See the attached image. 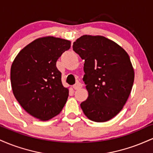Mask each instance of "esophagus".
<instances>
[{
	"label": "esophagus",
	"instance_id": "1",
	"mask_svg": "<svg viewBox=\"0 0 153 153\" xmlns=\"http://www.w3.org/2000/svg\"><path fill=\"white\" fill-rule=\"evenodd\" d=\"M81 87H82V84L79 82H77V83H75V85H73V88H74L75 90H78V89L80 88Z\"/></svg>",
	"mask_w": 153,
	"mask_h": 153
}]
</instances>
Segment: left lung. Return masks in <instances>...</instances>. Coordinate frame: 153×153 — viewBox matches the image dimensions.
Instances as JSON below:
<instances>
[{
    "label": "left lung",
    "mask_w": 153,
    "mask_h": 153,
    "mask_svg": "<svg viewBox=\"0 0 153 153\" xmlns=\"http://www.w3.org/2000/svg\"><path fill=\"white\" fill-rule=\"evenodd\" d=\"M84 63V82L88 97L80 103L90 120L104 122L117 116L127 102L134 79L129 54L103 36L83 35L73 45Z\"/></svg>",
    "instance_id": "1"
}]
</instances>
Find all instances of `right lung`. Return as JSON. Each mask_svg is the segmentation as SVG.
Returning <instances> with one entry per match:
<instances>
[{"label":"right lung","mask_w":153,"mask_h":153,"mask_svg":"<svg viewBox=\"0 0 153 153\" xmlns=\"http://www.w3.org/2000/svg\"><path fill=\"white\" fill-rule=\"evenodd\" d=\"M71 44L54 36L38 38L24 47L12 63L13 94L22 108L39 120L59 114L68 100L69 91L62 85L56 62Z\"/></svg>","instance_id":"1"}]
</instances>
